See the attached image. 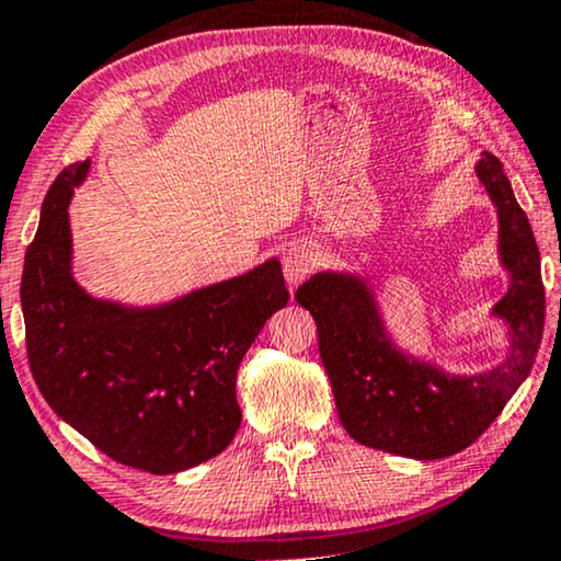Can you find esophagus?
<instances>
[{"label":"esophagus","instance_id":"1","mask_svg":"<svg viewBox=\"0 0 561 561\" xmlns=\"http://www.w3.org/2000/svg\"><path fill=\"white\" fill-rule=\"evenodd\" d=\"M318 249L312 243H295V247L287 249V254L282 259V270H284V279L291 289L297 287L299 282L307 279L312 274L314 266H318Z\"/></svg>","mask_w":561,"mask_h":561}]
</instances>
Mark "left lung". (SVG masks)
<instances>
[{"instance_id":"8db88e82","label":"left lung","mask_w":561,"mask_h":561,"mask_svg":"<svg viewBox=\"0 0 561 561\" xmlns=\"http://www.w3.org/2000/svg\"><path fill=\"white\" fill-rule=\"evenodd\" d=\"M476 172L499 210V254L508 291L493 307L508 328V356L476 376H455L393 345L376 297L356 274L320 272L295 291L318 322V345L343 427L360 445L439 460L472 445L531 374L543 330L541 259L531 224L499 157Z\"/></svg>"}]
</instances>
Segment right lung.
<instances>
[{
    "mask_svg": "<svg viewBox=\"0 0 561 561\" xmlns=\"http://www.w3.org/2000/svg\"><path fill=\"white\" fill-rule=\"evenodd\" d=\"M91 160L55 178L25 254L22 314L30 370L53 412L129 468L170 476L231 445L236 374L259 330L287 305L270 259L172 302L126 307L73 279L68 203Z\"/></svg>",
    "mask_w": 561,
    "mask_h": 561,
    "instance_id": "right-lung-1",
    "label": "right lung"
}]
</instances>
